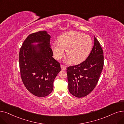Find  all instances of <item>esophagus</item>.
I'll list each match as a JSON object with an SVG mask.
<instances>
[{
	"label": "esophagus",
	"instance_id": "esophagus-1",
	"mask_svg": "<svg viewBox=\"0 0 124 124\" xmlns=\"http://www.w3.org/2000/svg\"><path fill=\"white\" fill-rule=\"evenodd\" d=\"M61 67L62 70H65L66 69V66H64V65H61Z\"/></svg>",
	"mask_w": 124,
	"mask_h": 124
}]
</instances>
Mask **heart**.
<instances>
[{"label": "heart", "instance_id": "heart-1", "mask_svg": "<svg viewBox=\"0 0 124 124\" xmlns=\"http://www.w3.org/2000/svg\"><path fill=\"white\" fill-rule=\"evenodd\" d=\"M93 42L88 35L77 31H71L61 35L58 41L53 44V51L55 58L60 60L68 56L67 61L79 63L88 58L92 49Z\"/></svg>", "mask_w": 124, "mask_h": 124}]
</instances>
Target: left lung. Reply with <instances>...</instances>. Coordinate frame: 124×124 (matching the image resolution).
Returning a JSON list of instances; mask_svg holds the SVG:
<instances>
[{"label": "left lung", "mask_w": 124, "mask_h": 124, "mask_svg": "<svg viewBox=\"0 0 124 124\" xmlns=\"http://www.w3.org/2000/svg\"><path fill=\"white\" fill-rule=\"evenodd\" d=\"M104 65L103 51L94 37V44L89 56L78 65L67 68L68 90L78 98L89 94L97 84Z\"/></svg>", "instance_id": "obj_1"}]
</instances>
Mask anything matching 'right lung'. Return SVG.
Listing matches in <instances>:
<instances>
[{
	"mask_svg": "<svg viewBox=\"0 0 124 124\" xmlns=\"http://www.w3.org/2000/svg\"><path fill=\"white\" fill-rule=\"evenodd\" d=\"M51 36L46 31L29 34L21 47L19 66L25 87L33 95L44 97L53 90V82L61 71L60 64L53 57ZM40 43L37 46L32 45Z\"/></svg>",
	"mask_w": 124,
	"mask_h": 124,
	"instance_id": "1",
	"label": "right lung"
}]
</instances>
